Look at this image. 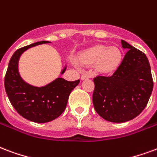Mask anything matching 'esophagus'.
Instances as JSON below:
<instances>
[{
    "mask_svg": "<svg viewBox=\"0 0 157 157\" xmlns=\"http://www.w3.org/2000/svg\"><path fill=\"white\" fill-rule=\"evenodd\" d=\"M91 76H92V75H91L90 73H83L82 75V80H84V79L90 78Z\"/></svg>",
    "mask_w": 157,
    "mask_h": 157,
    "instance_id": "34e87169",
    "label": "esophagus"
}]
</instances>
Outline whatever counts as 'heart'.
I'll use <instances>...</instances> for the list:
<instances>
[{
    "label": "heart",
    "mask_w": 157,
    "mask_h": 157,
    "mask_svg": "<svg viewBox=\"0 0 157 157\" xmlns=\"http://www.w3.org/2000/svg\"><path fill=\"white\" fill-rule=\"evenodd\" d=\"M121 60V53L117 47L95 46L84 52L81 56V61L84 64L96 62L97 68L102 72H111L117 67Z\"/></svg>",
    "instance_id": "obj_1"
}]
</instances>
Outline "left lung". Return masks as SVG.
Returning a JSON list of instances; mask_svg holds the SVG:
<instances>
[{
	"label": "left lung",
	"mask_w": 157,
	"mask_h": 157,
	"mask_svg": "<svg viewBox=\"0 0 157 157\" xmlns=\"http://www.w3.org/2000/svg\"><path fill=\"white\" fill-rule=\"evenodd\" d=\"M127 52L111 75L93 79L94 108L105 120L125 122L134 119L147 106L153 89V79L147 56L121 40Z\"/></svg>",
	"instance_id": "left-lung-1"
}]
</instances>
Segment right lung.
Instances as JSON below:
<instances>
[{
  "label": "right lung",
  "instance_id": "1",
  "mask_svg": "<svg viewBox=\"0 0 157 157\" xmlns=\"http://www.w3.org/2000/svg\"><path fill=\"white\" fill-rule=\"evenodd\" d=\"M44 43L49 41H38L17 50L5 75V89L11 105L21 117L37 123L49 122L60 117L66 109L71 90L80 82V80L68 82L57 78L43 87H36L21 78L17 67L20 56L28 48Z\"/></svg>",
  "mask_w": 157,
  "mask_h": 157
}]
</instances>
